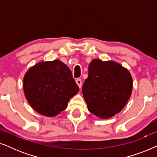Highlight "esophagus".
<instances>
[{
	"instance_id": "34e87169",
	"label": "esophagus",
	"mask_w": 157,
	"mask_h": 157,
	"mask_svg": "<svg viewBox=\"0 0 157 157\" xmlns=\"http://www.w3.org/2000/svg\"><path fill=\"white\" fill-rule=\"evenodd\" d=\"M76 82L77 83V85L78 86V87L81 89V88L82 87V81H81V78H77L76 80Z\"/></svg>"
}]
</instances>
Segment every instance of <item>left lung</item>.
I'll return each instance as SVG.
<instances>
[{
	"label": "left lung",
	"instance_id": "8db88e82",
	"mask_svg": "<svg viewBox=\"0 0 157 157\" xmlns=\"http://www.w3.org/2000/svg\"><path fill=\"white\" fill-rule=\"evenodd\" d=\"M132 78L126 68L113 61L94 59L82 87L90 112L101 119L119 113L129 99Z\"/></svg>",
	"mask_w": 157,
	"mask_h": 157
}]
</instances>
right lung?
Wrapping results in <instances>:
<instances>
[{
	"label": "right lung",
	"mask_w": 157,
	"mask_h": 157,
	"mask_svg": "<svg viewBox=\"0 0 157 157\" xmlns=\"http://www.w3.org/2000/svg\"><path fill=\"white\" fill-rule=\"evenodd\" d=\"M23 89L32 108L46 117L63 111L79 91L69 68L59 60L41 62L30 68L23 79Z\"/></svg>",
	"instance_id": "obj_1"
}]
</instances>
